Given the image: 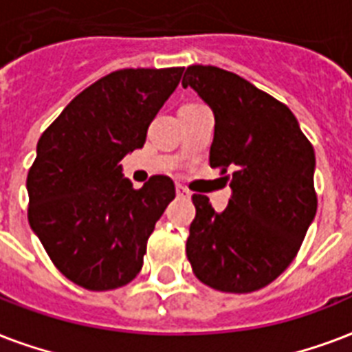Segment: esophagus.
Masks as SVG:
<instances>
[{
    "label": "esophagus",
    "instance_id": "34e87169",
    "mask_svg": "<svg viewBox=\"0 0 352 352\" xmlns=\"http://www.w3.org/2000/svg\"><path fill=\"white\" fill-rule=\"evenodd\" d=\"M176 195H178V198H189L190 192L182 185H176Z\"/></svg>",
    "mask_w": 352,
    "mask_h": 352
}]
</instances>
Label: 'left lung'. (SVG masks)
Wrapping results in <instances>:
<instances>
[{"mask_svg":"<svg viewBox=\"0 0 352 352\" xmlns=\"http://www.w3.org/2000/svg\"><path fill=\"white\" fill-rule=\"evenodd\" d=\"M182 84L213 108L209 165L231 187L222 213L192 195L187 258L207 287L255 292L288 268L314 220V148L287 104L235 73L189 65Z\"/></svg>","mask_w":352,"mask_h":352,"instance_id":"8db88e82","label":"left lung"}]
</instances>
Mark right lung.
I'll use <instances>...</instances> for the list:
<instances>
[{"label": "right lung", "mask_w": 352, "mask_h": 352, "mask_svg": "<svg viewBox=\"0 0 352 352\" xmlns=\"http://www.w3.org/2000/svg\"><path fill=\"white\" fill-rule=\"evenodd\" d=\"M182 73H110L80 91L38 139L27 219L60 274L78 287L116 290L143 268L146 241L176 189L163 174L133 189L119 163L145 145Z\"/></svg>", "instance_id": "obj_1"}]
</instances>
